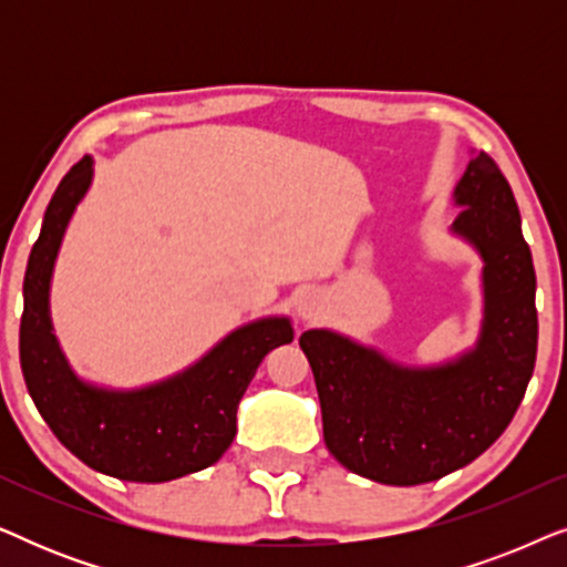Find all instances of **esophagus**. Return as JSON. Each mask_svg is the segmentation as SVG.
<instances>
[{
  "mask_svg": "<svg viewBox=\"0 0 567 567\" xmlns=\"http://www.w3.org/2000/svg\"><path fill=\"white\" fill-rule=\"evenodd\" d=\"M324 312V299L320 291H301L299 299H297V315L301 317L305 322H312L317 320Z\"/></svg>",
  "mask_w": 567,
  "mask_h": 567,
  "instance_id": "34e87169",
  "label": "esophagus"
}]
</instances>
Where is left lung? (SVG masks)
Listing matches in <instances>:
<instances>
[{"instance_id": "left-lung-1", "label": "left lung", "mask_w": 567, "mask_h": 567, "mask_svg": "<svg viewBox=\"0 0 567 567\" xmlns=\"http://www.w3.org/2000/svg\"><path fill=\"white\" fill-rule=\"evenodd\" d=\"M454 206L449 235L483 260L475 346L417 367L330 328L299 338L320 394L324 446L382 485L433 483L477 460L508 429L537 359L532 252L511 185L485 152H470Z\"/></svg>"}]
</instances>
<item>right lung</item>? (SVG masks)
Wrapping results in <instances>:
<instances>
[{
    "label": "right lung",
    "mask_w": 567,
    "mask_h": 567,
    "mask_svg": "<svg viewBox=\"0 0 567 567\" xmlns=\"http://www.w3.org/2000/svg\"><path fill=\"white\" fill-rule=\"evenodd\" d=\"M95 159L84 157L59 183L22 281L20 363L38 413L56 439L103 475L169 483L221 460L237 433L239 400L260 361L291 343L286 315L258 317L173 377L144 386H103L69 363L51 320V281L66 227L87 196Z\"/></svg>",
    "instance_id": "1"
}]
</instances>
